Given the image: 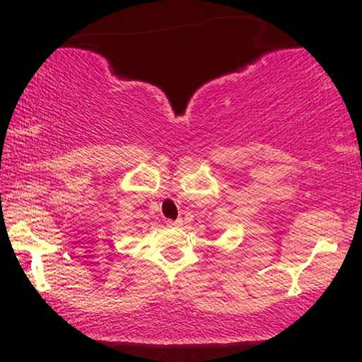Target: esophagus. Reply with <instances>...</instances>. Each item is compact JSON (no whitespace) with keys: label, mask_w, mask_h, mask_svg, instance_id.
I'll return each mask as SVG.
<instances>
[{"label":"esophagus","mask_w":362,"mask_h":362,"mask_svg":"<svg viewBox=\"0 0 362 362\" xmlns=\"http://www.w3.org/2000/svg\"><path fill=\"white\" fill-rule=\"evenodd\" d=\"M166 224L170 227H181L182 226V219H176V221H166Z\"/></svg>","instance_id":"1"}]
</instances>
